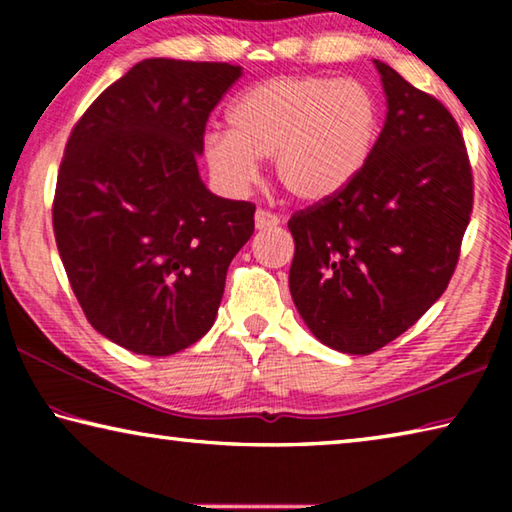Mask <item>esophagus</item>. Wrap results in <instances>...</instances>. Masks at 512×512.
<instances>
[{
	"instance_id": "1",
	"label": "esophagus",
	"mask_w": 512,
	"mask_h": 512,
	"mask_svg": "<svg viewBox=\"0 0 512 512\" xmlns=\"http://www.w3.org/2000/svg\"><path fill=\"white\" fill-rule=\"evenodd\" d=\"M280 223V216L271 210H257L255 212V228L257 230H268V228H275V225Z\"/></svg>"
}]
</instances>
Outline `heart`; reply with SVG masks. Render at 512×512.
<instances>
[{"label":"heart","instance_id":"1","mask_svg":"<svg viewBox=\"0 0 512 512\" xmlns=\"http://www.w3.org/2000/svg\"><path fill=\"white\" fill-rule=\"evenodd\" d=\"M230 131L205 135L214 183L241 194L255 183L257 158L291 196L325 201L348 187L377 144L379 103L359 81L318 74L275 76L246 90L228 112Z\"/></svg>","mask_w":512,"mask_h":512}]
</instances>
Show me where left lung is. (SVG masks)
<instances>
[{"label": "left lung", "mask_w": 512, "mask_h": 512, "mask_svg": "<svg viewBox=\"0 0 512 512\" xmlns=\"http://www.w3.org/2000/svg\"><path fill=\"white\" fill-rule=\"evenodd\" d=\"M375 67L388 112L366 167L289 219L291 298L316 339L345 354L384 348L443 296L474 201L452 112L393 67Z\"/></svg>", "instance_id": "1"}]
</instances>
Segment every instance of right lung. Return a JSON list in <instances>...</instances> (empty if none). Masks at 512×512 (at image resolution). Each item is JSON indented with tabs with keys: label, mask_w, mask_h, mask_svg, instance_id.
Returning a JSON list of instances; mask_svg holds the SVG:
<instances>
[{
	"label": "right lung",
	"mask_w": 512,
	"mask_h": 512,
	"mask_svg": "<svg viewBox=\"0 0 512 512\" xmlns=\"http://www.w3.org/2000/svg\"><path fill=\"white\" fill-rule=\"evenodd\" d=\"M239 65L149 58L103 90L69 135L54 235L85 318L149 357L214 325L225 275L255 230V205L198 176L210 112Z\"/></svg>",
	"instance_id": "add662e5"
}]
</instances>
